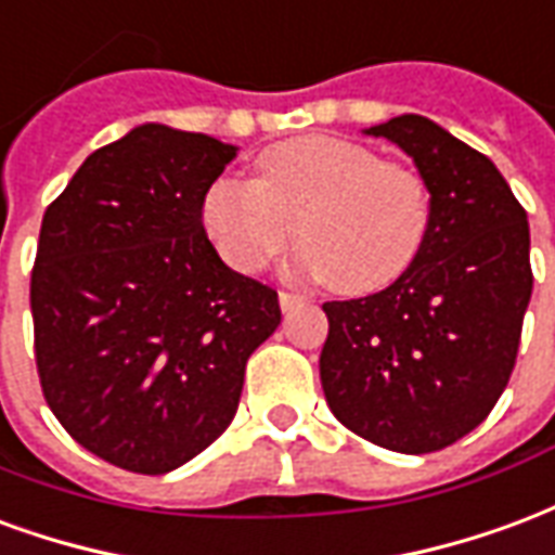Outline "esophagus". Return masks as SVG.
Instances as JSON below:
<instances>
[{
  "label": "esophagus",
  "mask_w": 555,
  "mask_h": 555,
  "mask_svg": "<svg viewBox=\"0 0 555 555\" xmlns=\"http://www.w3.org/2000/svg\"><path fill=\"white\" fill-rule=\"evenodd\" d=\"M278 301H281L283 313H293L295 307L305 305L307 298H305V295H298V293H281V295H278Z\"/></svg>",
  "instance_id": "34e87169"
}]
</instances>
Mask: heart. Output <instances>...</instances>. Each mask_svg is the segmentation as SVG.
<instances>
[{
    "label": "heart",
    "mask_w": 555,
    "mask_h": 555,
    "mask_svg": "<svg viewBox=\"0 0 555 555\" xmlns=\"http://www.w3.org/2000/svg\"><path fill=\"white\" fill-rule=\"evenodd\" d=\"M254 168V183L218 177L201 201L206 236L238 272H262L298 233V272L366 295L399 281L426 242V180L363 144L301 135L262 150Z\"/></svg>",
    "instance_id": "obj_1"
}]
</instances>
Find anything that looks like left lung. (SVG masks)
I'll use <instances>...</instances> for the list:
<instances>
[{
  "mask_svg": "<svg viewBox=\"0 0 555 555\" xmlns=\"http://www.w3.org/2000/svg\"><path fill=\"white\" fill-rule=\"evenodd\" d=\"M366 132L414 159L431 218L399 281L322 305L319 375L343 426L375 447L426 455L479 426L512 378L532 295L527 209L488 156L428 117Z\"/></svg>",
  "mask_w": 555,
  "mask_h": 555,
  "instance_id": "obj_1",
  "label": "left lung"
}]
</instances>
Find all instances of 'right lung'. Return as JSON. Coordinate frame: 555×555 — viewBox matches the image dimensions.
I'll use <instances>...</instances> for the list:
<instances>
[{
    "instance_id": "1",
    "label": "right lung",
    "mask_w": 555,
    "mask_h": 555,
    "mask_svg": "<svg viewBox=\"0 0 555 555\" xmlns=\"http://www.w3.org/2000/svg\"><path fill=\"white\" fill-rule=\"evenodd\" d=\"M233 144L144 124L94 150L43 212L31 269L40 390L96 459L159 476L236 416L278 293L228 269L201 201Z\"/></svg>"
}]
</instances>
